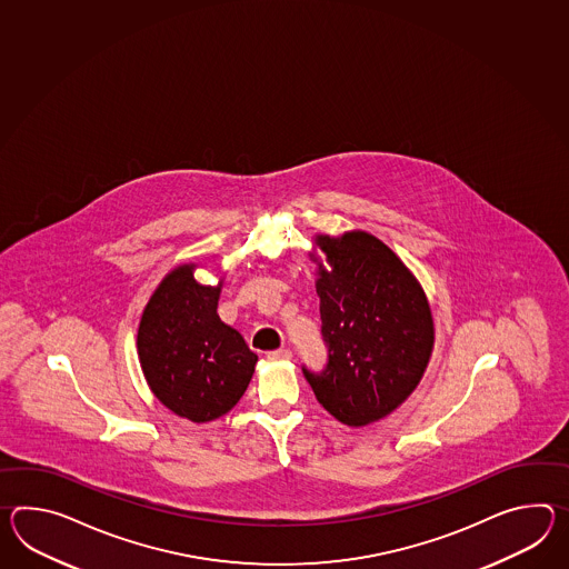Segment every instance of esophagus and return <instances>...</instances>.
Listing matches in <instances>:
<instances>
[{
	"label": "esophagus",
	"mask_w": 569,
	"mask_h": 569,
	"mask_svg": "<svg viewBox=\"0 0 569 569\" xmlns=\"http://www.w3.org/2000/svg\"><path fill=\"white\" fill-rule=\"evenodd\" d=\"M267 359H271V361H290L291 351L290 349H278V351H271V353L267 355Z\"/></svg>",
	"instance_id": "34e87169"
}]
</instances>
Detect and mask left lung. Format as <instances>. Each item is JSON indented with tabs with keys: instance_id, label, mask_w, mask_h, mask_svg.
I'll return each instance as SVG.
<instances>
[{
	"instance_id": "8db88e82",
	"label": "left lung",
	"mask_w": 569,
	"mask_h": 569,
	"mask_svg": "<svg viewBox=\"0 0 569 569\" xmlns=\"http://www.w3.org/2000/svg\"><path fill=\"white\" fill-rule=\"evenodd\" d=\"M316 293L329 363L302 367L316 400L347 427L388 417L417 390L429 366L435 325L412 271L388 244L363 230L316 234Z\"/></svg>"
}]
</instances>
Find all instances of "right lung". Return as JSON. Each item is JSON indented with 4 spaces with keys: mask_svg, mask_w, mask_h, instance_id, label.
<instances>
[{
    "mask_svg": "<svg viewBox=\"0 0 569 569\" xmlns=\"http://www.w3.org/2000/svg\"><path fill=\"white\" fill-rule=\"evenodd\" d=\"M193 263L164 276L140 318V367L152 393L177 417L210 422L232 410L253 378L257 355L216 312L218 286Z\"/></svg>",
    "mask_w": 569,
    "mask_h": 569,
    "instance_id": "1",
    "label": "right lung"
}]
</instances>
